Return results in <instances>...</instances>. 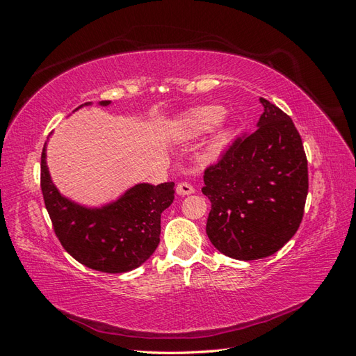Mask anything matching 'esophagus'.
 I'll return each mask as SVG.
<instances>
[{"instance_id": "obj_1", "label": "esophagus", "mask_w": 356, "mask_h": 356, "mask_svg": "<svg viewBox=\"0 0 356 356\" xmlns=\"http://www.w3.org/2000/svg\"><path fill=\"white\" fill-rule=\"evenodd\" d=\"M176 192L179 195H189V194H194L195 189L191 184H188V181H181V184L177 185Z\"/></svg>"}]
</instances>
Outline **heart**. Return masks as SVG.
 <instances>
[{"label":"heart","mask_w":356,"mask_h":356,"mask_svg":"<svg viewBox=\"0 0 356 356\" xmlns=\"http://www.w3.org/2000/svg\"><path fill=\"white\" fill-rule=\"evenodd\" d=\"M223 118V110L218 106H204L197 107L194 110L188 111L177 122V127L180 133L188 138H195L202 134L209 133L210 129L215 128L220 119ZM232 134V129L228 125H223L218 128L215 134L211 136L207 152L209 154H219V152L225 147Z\"/></svg>","instance_id":"obj_1"}]
</instances>
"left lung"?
<instances>
[{
	"instance_id": "obj_1",
	"label": "left lung",
	"mask_w": 356,
	"mask_h": 356,
	"mask_svg": "<svg viewBox=\"0 0 356 356\" xmlns=\"http://www.w3.org/2000/svg\"><path fill=\"white\" fill-rule=\"evenodd\" d=\"M257 128L237 137L204 171L210 202L206 232L223 255L240 261L276 253L296 234L309 192L307 158L292 119L259 98Z\"/></svg>"
}]
</instances>
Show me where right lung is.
Wrapping results in <instances>:
<instances>
[{"label":"right lung","instance_id":"add662e5","mask_svg":"<svg viewBox=\"0 0 356 356\" xmlns=\"http://www.w3.org/2000/svg\"><path fill=\"white\" fill-rule=\"evenodd\" d=\"M108 104L110 101H99V106ZM46 145L42 192L63 248L80 264L103 273H125L146 262L159 245L161 213L175 200V184H138L106 206H80L60 195L54 185L46 164Z\"/></svg>","mask_w":356,"mask_h":356}]
</instances>
